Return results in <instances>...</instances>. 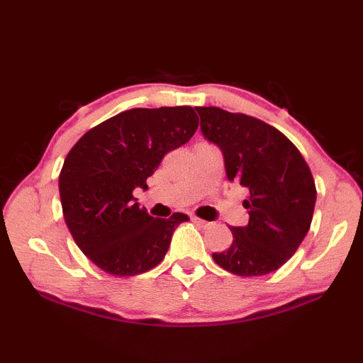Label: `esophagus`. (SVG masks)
I'll return each mask as SVG.
<instances>
[{
	"label": "esophagus",
	"mask_w": 363,
	"mask_h": 363,
	"mask_svg": "<svg viewBox=\"0 0 363 363\" xmlns=\"http://www.w3.org/2000/svg\"><path fill=\"white\" fill-rule=\"evenodd\" d=\"M191 221L196 223V225H199L201 228H211V226H212L211 221H206V220L198 218V217H191Z\"/></svg>",
	"instance_id": "1"
}]
</instances>
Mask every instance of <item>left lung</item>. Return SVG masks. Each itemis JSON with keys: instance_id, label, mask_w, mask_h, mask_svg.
Segmentation results:
<instances>
[{"instance_id": "8db88e82", "label": "left lung", "mask_w": 363, "mask_h": 363, "mask_svg": "<svg viewBox=\"0 0 363 363\" xmlns=\"http://www.w3.org/2000/svg\"><path fill=\"white\" fill-rule=\"evenodd\" d=\"M196 112L204 137L223 151L228 181L248 191V225L229 228L233 243L212 257L237 276L276 272L311 228L317 199L311 168L296 146L265 121L220 107Z\"/></svg>"}]
</instances>
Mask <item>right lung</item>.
Here are the masks:
<instances>
[{"label": "right lung", "mask_w": 363, "mask_h": 363, "mask_svg": "<svg viewBox=\"0 0 363 363\" xmlns=\"http://www.w3.org/2000/svg\"><path fill=\"white\" fill-rule=\"evenodd\" d=\"M190 106L125 111L87 130L59 174L62 212L76 245L103 272L135 276L159 265L186 213L152 218L135 203V187L165 154L187 143L198 129Z\"/></svg>", "instance_id": "obj_1"}]
</instances>
